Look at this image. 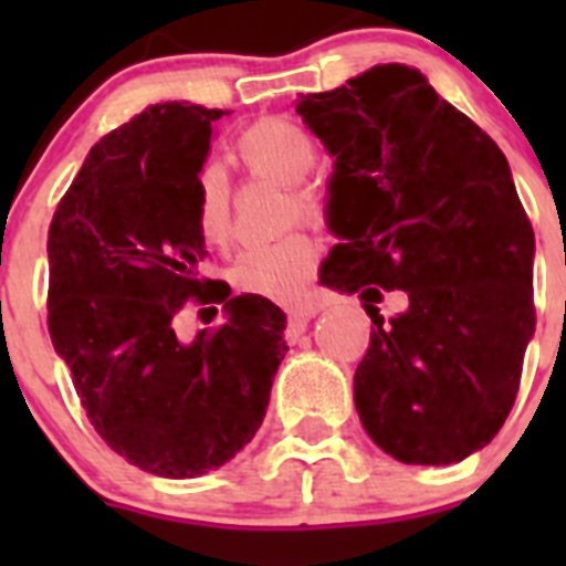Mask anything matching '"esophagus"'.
<instances>
[{"label": "esophagus", "mask_w": 566, "mask_h": 566, "mask_svg": "<svg viewBox=\"0 0 566 566\" xmlns=\"http://www.w3.org/2000/svg\"><path fill=\"white\" fill-rule=\"evenodd\" d=\"M317 314V308L306 306V308H294V312H289V332L292 334H303L308 326V319Z\"/></svg>", "instance_id": "34e87169"}]
</instances>
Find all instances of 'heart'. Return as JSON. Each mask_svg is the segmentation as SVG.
Listing matches in <instances>:
<instances>
[{
  "mask_svg": "<svg viewBox=\"0 0 566 566\" xmlns=\"http://www.w3.org/2000/svg\"><path fill=\"white\" fill-rule=\"evenodd\" d=\"M234 155L258 178L292 184L289 221L300 214L312 221L328 218L332 189L328 184L306 178L317 161V142L306 127L280 115L260 118L240 133ZM195 229L212 249H227L232 243V201L223 175L214 167L203 169L195 181ZM314 266H317L314 240L306 232H292L266 247L247 249L229 269V280L240 294L294 306L306 297Z\"/></svg>",
  "mask_w": 566,
  "mask_h": 566,
  "instance_id": "b5f03b06",
  "label": "heart"
}]
</instances>
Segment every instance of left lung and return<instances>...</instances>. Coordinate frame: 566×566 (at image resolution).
<instances>
[{
    "mask_svg": "<svg viewBox=\"0 0 566 566\" xmlns=\"http://www.w3.org/2000/svg\"><path fill=\"white\" fill-rule=\"evenodd\" d=\"M297 113L334 155L319 280L363 292L371 345L354 374L368 437L405 464H453L496 437L536 332V238L496 142L419 70L379 64ZM402 287L409 312L374 302Z\"/></svg>",
    "mask_w": 566,
    "mask_h": 566,
    "instance_id": "8db88e82",
    "label": "left lung"
}]
</instances>
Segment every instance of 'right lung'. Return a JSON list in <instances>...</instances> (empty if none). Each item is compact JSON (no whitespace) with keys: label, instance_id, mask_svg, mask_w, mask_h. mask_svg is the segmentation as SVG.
<instances>
[{"label":"right lung","instance_id":"right-lung-1","mask_svg":"<svg viewBox=\"0 0 566 566\" xmlns=\"http://www.w3.org/2000/svg\"><path fill=\"white\" fill-rule=\"evenodd\" d=\"M223 113L153 104L98 138L48 232V332L90 424L167 479L201 476L252 442L289 352L272 300L229 297L198 274L195 181ZM212 302L228 319L181 344L174 317Z\"/></svg>","mask_w":566,"mask_h":566}]
</instances>
